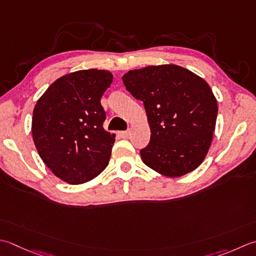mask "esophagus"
<instances>
[{"label":"esophagus","instance_id":"esophagus-1","mask_svg":"<svg viewBox=\"0 0 256 256\" xmlns=\"http://www.w3.org/2000/svg\"><path fill=\"white\" fill-rule=\"evenodd\" d=\"M118 135L121 138H128V135H130V131H122V132H118Z\"/></svg>","mask_w":256,"mask_h":256}]
</instances>
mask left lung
Returning <instances> with one entry per match:
<instances>
[{"instance_id": "left-lung-1", "label": "left lung", "mask_w": 256, "mask_h": 256, "mask_svg": "<svg viewBox=\"0 0 256 256\" xmlns=\"http://www.w3.org/2000/svg\"><path fill=\"white\" fill-rule=\"evenodd\" d=\"M122 80L144 103L151 128L150 143L140 152L143 163L168 178L198 168L211 146L218 110L208 82L175 64L132 70Z\"/></svg>"}]
</instances>
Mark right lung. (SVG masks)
Wrapping results in <instances>:
<instances>
[{"instance_id": "obj_1", "label": "right lung", "mask_w": 256, "mask_h": 256, "mask_svg": "<svg viewBox=\"0 0 256 256\" xmlns=\"http://www.w3.org/2000/svg\"><path fill=\"white\" fill-rule=\"evenodd\" d=\"M113 81L106 70H81L54 81L33 110L32 136L52 173L83 184L108 166L115 134L103 128L101 98Z\"/></svg>"}]
</instances>
